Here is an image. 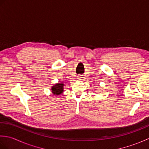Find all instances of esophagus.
I'll use <instances>...</instances> for the list:
<instances>
[{"label":"esophagus","instance_id":"esophagus-1","mask_svg":"<svg viewBox=\"0 0 149 149\" xmlns=\"http://www.w3.org/2000/svg\"><path fill=\"white\" fill-rule=\"evenodd\" d=\"M77 79H80L81 77H80V76H77Z\"/></svg>","mask_w":149,"mask_h":149}]
</instances>
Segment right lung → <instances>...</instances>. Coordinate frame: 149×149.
Listing matches in <instances>:
<instances>
[{"label":"right lung","mask_w":149,"mask_h":149,"mask_svg":"<svg viewBox=\"0 0 149 149\" xmlns=\"http://www.w3.org/2000/svg\"><path fill=\"white\" fill-rule=\"evenodd\" d=\"M63 86H64V84L62 83H57L54 85L51 88L52 93L54 95H59L63 92Z\"/></svg>","instance_id":"1"}]
</instances>
